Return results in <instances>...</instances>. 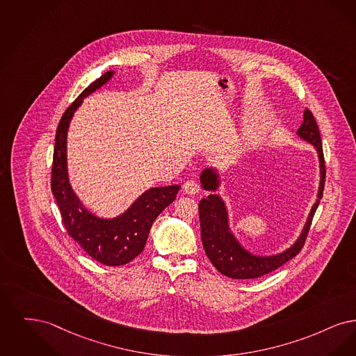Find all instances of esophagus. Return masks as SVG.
<instances>
[{
	"label": "esophagus",
	"instance_id": "esophagus-1",
	"mask_svg": "<svg viewBox=\"0 0 356 356\" xmlns=\"http://www.w3.org/2000/svg\"><path fill=\"white\" fill-rule=\"evenodd\" d=\"M184 190H185L186 194H190V195H194L197 193H200L201 190V186L195 181V179H187L184 185Z\"/></svg>",
	"mask_w": 356,
	"mask_h": 356
}]
</instances>
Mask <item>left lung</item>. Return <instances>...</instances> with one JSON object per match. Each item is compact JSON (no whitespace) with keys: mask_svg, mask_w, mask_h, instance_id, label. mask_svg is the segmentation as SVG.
Returning a JSON list of instances; mask_svg holds the SVG:
<instances>
[{"mask_svg":"<svg viewBox=\"0 0 356 356\" xmlns=\"http://www.w3.org/2000/svg\"><path fill=\"white\" fill-rule=\"evenodd\" d=\"M298 136L315 146L319 162H321V186L318 198L323 195L325 181V155L318 124L309 108H306L303 114V122L298 129ZM202 187L204 190H217L219 181L218 174L213 169H204L201 174ZM319 200L315 202L309 211L307 222L298 241L289 250L271 255V257H257L250 254L239 245L235 236L229 229L227 210L225 202L216 194H210L207 198L200 202V220H201V236L203 248L207 258L218 271L232 279H255L263 277L277 270L284 263L293 259L303 248L314 214L318 209Z\"/></svg>","mask_w":356,"mask_h":356,"instance_id":"left-lung-1","label":"left lung"}]
</instances>
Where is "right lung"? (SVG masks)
<instances>
[{
    "mask_svg": "<svg viewBox=\"0 0 356 356\" xmlns=\"http://www.w3.org/2000/svg\"><path fill=\"white\" fill-rule=\"evenodd\" d=\"M114 72L108 70L90 83L65 110L56 131L51 165V193L61 211L67 234L97 262L122 266L143 251L152 225L165 207L177 198L179 185L147 190L120 217L102 219L89 213L73 193L66 168V133L69 122L82 99L105 85Z\"/></svg>",
    "mask_w": 356,
    "mask_h": 356,
    "instance_id": "add662e5",
    "label": "right lung"
}]
</instances>
